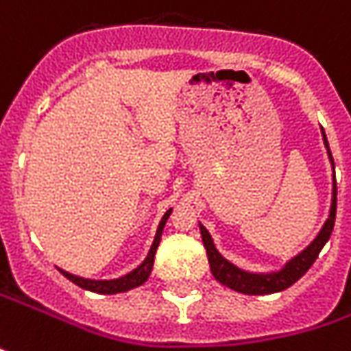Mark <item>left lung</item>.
<instances>
[{
    "label": "left lung",
    "mask_w": 351,
    "mask_h": 351,
    "mask_svg": "<svg viewBox=\"0 0 351 351\" xmlns=\"http://www.w3.org/2000/svg\"><path fill=\"white\" fill-rule=\"evenodd\" d=\"M324 134V132H322ZM324 145L328 149V141L324 136ZM328 157L334 165L332 153L328 149ZM334 221H336V178H334V196H332V208H330V215L326 219V223L322 227V231L319 237L308 245L299 256L287 262L282 272L276 274H266V276H258V274H248L239 270L237 266H233L231 262L227 260L215 250L213 247V241L210 233L206 231L204 225H199V233H202V241H204V247H206V254H208V262H210V268H212L213 278L219 282V284L227 285L231 289H235L239 293H247V295H268V293H278V291H284L289 285H293L303 278V274L307 272L308 268L313 266V262L319 258L320 250L326 245V241L330 239L334 229Z\"/></svg>",
    "instance_id": "8db88e82"
}]
</instances>
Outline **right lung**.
<instances>
[{
  "instance_id": "obj_1",
  "label": "right lung",
  "mask_w": 351,
  "mask_h": 351,
  "mask_svg": "<svg viewBox=\"0 0 351 351\" xmlns=\"http://www.w3.org/2000/svg\"><path fill=\"white\" fill-rule=\"evenodd\" d=\"M169 215H171V210L165 213L163 219H161V223H159V229H157V235H155V241H153L152 248H149V254H147V258L143 260L138 268L134 270V272L126 274V276H122V278H118V280H108V282L85 280V278H77V276H73V274H67V272H64V270H60V272L64 274L69 282H73V284L79 285V287H83V289L95 291V293H106V295H110V293H120V291H128V289H132V287H138V285L143 284V282L149 278V274H152L153 260H155V252H157V247H159L161 233H163V227H165V223H167V219H169Z\"/></svg>"
}]
</instances>
